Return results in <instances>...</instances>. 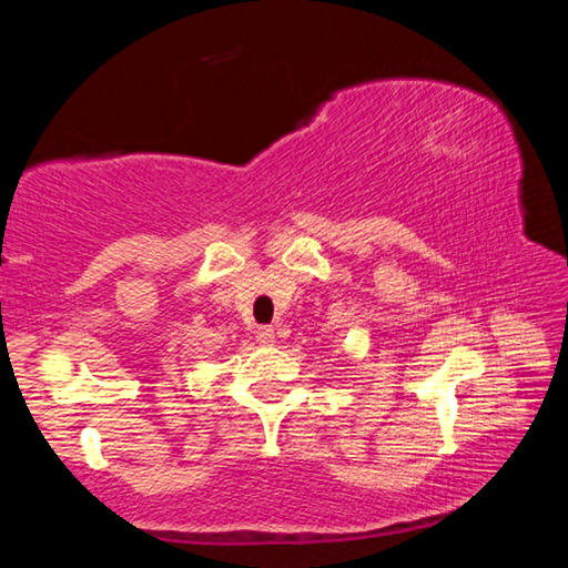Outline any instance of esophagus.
Instances as JSON below:
<instances>
[{
	"instance_id": "obj_1",
	"label": "esophagus",
	"mask_w": 568,
	"mask_h": 568,
	"mask_svg": "<svg viewBox=\"0 0 568 568\" xmlns=\"http://www.w3.org/2000/svg\"><path fill=\"white\" fill-rule=\"evenodd\" d=\"M255 338L261 345H273L275 343V331L273 328H257Z\"/></svg>"
}]
</instances>
